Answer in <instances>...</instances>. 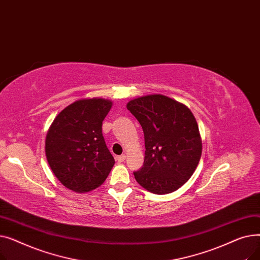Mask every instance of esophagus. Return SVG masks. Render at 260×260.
Listing matches in <instances>:
<instances>
[{
	"label": "esophagus",
	"instance_id": "obj_1",
	"mask_svg": "<svg viewBox=\"0 0 260 260\" xmlns=\"http://www.w3.org/2000/svg\"><path fill=\"white\" fill-rule=\"evenodd\" d=\"M125 159H126V156H125V155H121V156H118V157H117L118 162H123Z\"/></svg>",
	"mask_w": 260,
	"mask_h": 260
}]
</instances>
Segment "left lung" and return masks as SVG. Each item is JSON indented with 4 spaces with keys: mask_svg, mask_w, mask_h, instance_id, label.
<instances>
[{
    "mask_svg": "<svg viewBox=\"0 0 260 260\" xmlns=\"http://www.w3.org/2000/svg\"><path fill=\"white\" fill-rule=\"evenodd\" d=\"M126 107L144 133V163L134 172L135 179L154 194L175 192L194 174L201 157L194 115L184 104L160 93L133 99Z\"/></svg>",
    "mask_w": 260,
    "mask_h": 260,
    "instance_id": "obj_1",
    "label": "left lung"
}]
</instances>
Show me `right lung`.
Wrapping results in <instances>:
<instances>
[{
    "instance_id": "1",
    "label": "right lung",
    "mask_w": 260,
    "mask_h": 260,
    "mask_svg": "<svg viewBox=\"0 0 260 260\" xmlns=\"http://www.w3.org/2000/svg\"><path fill=\"white\" fill-rule=\"evenodd\" d=\"M113 102L102 98L78 100L54 118L47 132L45 154L58 180L77 193L99 187L115 159L102 135V122Z\"/></svg>"
}]
</instances>
